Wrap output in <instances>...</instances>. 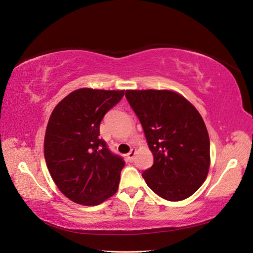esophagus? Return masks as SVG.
I'll list each match as a JSON object with an SVG mask.
<instances>
[{
  "instance_id": "34e87169",
  "label": "esophagus",
  "mask_w": 253,
  "mask_h": 253,
  "mask_svg": "<svg viewBox=\"0 0 253 253\" xmlns=\"http://www.w3.org/2000/svg\"><path fill=\"white\" fill-rule=\"evenodd\" d=\"M135 155H136V149L135 148H132V149L129 151V153L127 155V159L129 162H132L133 159H135Z\"/></svg>"
}]
</instances>
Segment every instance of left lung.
Segmentation results:
<instances>
[{"mask_svg": "<svg viewBox=\"0 0 253 253\" xmlns=\"http://www.w3.org/2000/svg\"><path fill=\"white\" fill-rule=\"evenodd\" d=\"M153 155L142 172L147 185L171 202L185 200L209 174L210 137L205 123L185 97L169 90H127Z\"/></svg>", "mask_w": 253, "mask_h": 253, "instance_id": "obj_1", "label": "left lung"}]
</instances>
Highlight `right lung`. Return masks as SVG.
<instances>
[{
	"mask_svg": "<svg viewBox=\"0 0 253 253\" xmlns=\"http://www.w3.org/2000/svg\"><path fill=\"white\" fill-rule=\"evenodd\" d=\"M125 91L79 88L54 107L44 135V159L52 180L69 200L93 206L118 190L125 161L100 137L105 114Z\"/></svg>",
	"mask_w": 253,
	"mask_h": 253,
	"instance_id": "obj_1",
	"label": "right lung"
}]
</instances>
